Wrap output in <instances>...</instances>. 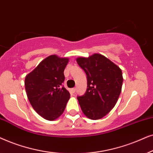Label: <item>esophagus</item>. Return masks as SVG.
I'll use <instances>...</instances> for the list:
<instances>
[{"label": "esophagus", "instance_id": "34e87169", "mask_svg": "<svg viewBox=\"0 0 153 153\" xmlns=\"http://www.w3.org/2000/svg\"><path fill=\"white\" fill-rule=\"evenodd\" d=\"M71 91H72L73 93H75V91H76V88H72L71 89Z\"/></svg>", "mask_w": 153, "mask_h": 153}]
</instances>
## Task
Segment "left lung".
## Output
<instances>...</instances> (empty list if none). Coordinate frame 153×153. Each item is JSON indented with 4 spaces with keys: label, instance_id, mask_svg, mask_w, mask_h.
<instances>
[{
    "label": "left lung",
    "instance_id": "left-lung-1",
    "mask_svg": "<svg viewBox=\"0 0 153 153\" xmlns=\"http://www.w3.org/2000/svg\"><path fill=\"white\" fill-rule=\"evenodd\" d=\"M76 61L87 80L85 93L77 97L79 104L89 119H101L113 108L120 94L123 82L121 69L99 54Z\"/></svg>",
    "mask_w": 153,
    "mask_h": 153
}]
</instances>
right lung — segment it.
<instances>
[{"mask_svg":"<svg viewBox=\"0 0 153 153\" xmlns=\"http://www.w3.org/2000/svg\"><path fill=\"white\" fill-rule=\"evenodd\" d=\"M68 59L51 55L26 75L25 89L35 111L48 120H54L64 113L70 93L63 85Z\"/></svg>","mask_w":153,"mask_h":153,"instance_id":"obj_1","label":"right lung"}]
</instances>
